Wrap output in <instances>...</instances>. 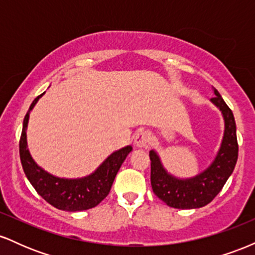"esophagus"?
Segmentation results:
<instances>
[{
  "instance_id": "1",
  "label": "esophagus",
  "mask_w": 255,
  "mask_h": 255,
  "mask_svg": "<svg viewBox=\"0 0 255 255\" xmlns=\"http://www.w3.org/2000/svg\"><path fill=\"white\" fill-rule=\"evenodd\" d=\"M151 144V135L148 131H139L134 137V146L135 147L142 148L147 147Z\"/></svg>"
}]
</instances>
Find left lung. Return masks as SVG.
I'll return each instance as SVG.
<instances>
[{
    "mask_svg": "<svg viewBox=\"0 0 255 255\" xmlns=\"http://www.w3.org/2000/svg\"><path fill=\"white\" fill-rule=\"evenodd\" d=\"M212 91L215 97L210 101L222 113L224 133L217 153L206 169L192 177H177L164 168L156 150L150 151L152 189L160 200L174 209H199L211 203L233 174L238 162L239 146L233 111L218 91Z\"/></svg>",
    "mask_w": 255,
    "mask_h": 255,
    "instance_id": "obj_1",
    "label": "left lung"
}]
</instances>
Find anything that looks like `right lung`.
<instances>
[{
    "instance_id": "right-lung-1",
    "label": "right lung",
    "mask_w": 255,
    "mask_h": 255,
    "mask_svg": "<svg viewBox=\"0 0 255 255\" xmlns=\"http://www.w3.org/2000/svg\"><path fill=\"white\" fill-rule=\"evenodd\" d=\"M44 93L32 102L22 124L19 151L26 177L38 194L58 210L77 212L92 209L109 194L116 174L133 147L128 145L113 152L110 156L105 158L103 163L95 171L84 177H58L44 170L32 158L27 146V135H26L31 111Z\"/></svg>"
}]
</instances>
